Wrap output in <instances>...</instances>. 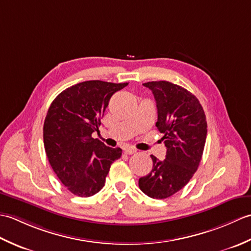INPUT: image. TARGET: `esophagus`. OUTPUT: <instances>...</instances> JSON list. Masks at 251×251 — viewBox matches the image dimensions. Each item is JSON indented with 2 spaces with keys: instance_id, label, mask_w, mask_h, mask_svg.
<instances>
[{
  "instance_id": "esophagus-1",
  "label": "esophagus",
  "mask_w": 251,
  "mask_h": 251,
  "mask_svg": "<svg viewBox=\"0 0 251 251\" xmlns=\"http://www.w3.org/2000/svg\"><path fill=\"white\" fill-rule=\"evenodd\" d=\"M136 152H137V150L134 148H127L124 150V153L127 154V155H131V154H135Z\"/></svg>"
}]
</instances>
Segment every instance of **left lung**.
I'll use <instances>...</instances> for the list:
<instances>
[{"label":"left lung","mask_w":251,"mask_h":251,"mask_svg":"<svg viewBox=\"0 0 251 251\" xmlns=\"http://www.w3.org/2000/svg\"><path fill=\"white\" fill-rule=\"evenodd\" d=\"M156 101V127L167 148L164 161L151 155L150 174L139 179L140 190L149 197L167 199L189 182L199 168L204 151L207 122L205 112L193 94L167 81L148 82Z\"/></svg>","instance_id":"obj_1"}]
</instances>
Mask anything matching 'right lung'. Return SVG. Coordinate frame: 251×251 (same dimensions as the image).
Listing matches in <instances>:
<instances>
[{
	"label": "right lung",
	"mask_w": 251,
	"mask_h": 251,
	"mask_svg": "<svg viewBox=\"0 0 251 251\" xmlns=\"http://www.w3.org/2000/svg\"><path fill=\"white\" fill-rule=\"evenodd\" d=\"M128 83L86 81L63 90L52 101L43 127L47 158L57 177L76 196L89 197L103 188L111 164L122 149L106 147L99 131L112 95Z\"/></svg>",
	"instance_id": "obj_1"
}]
</instances>
